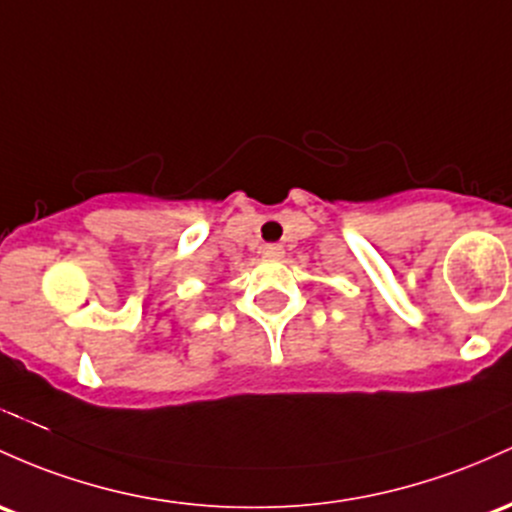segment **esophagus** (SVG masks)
Masks as SVG:
<instances>
[{
    "label": "esophagus",
    "instance_id": "1",
    "mask_svg": "<svg viewBox=\"0 0 512 512\" xmlns=\"http://www.w3.org/2000/svg\"><path fill=\"white\" fill-rule=\"evenodd\" d=\"M260 252H262V257H267V260H279V257L284 255V247L282 245H265Z\"/></svg>",
    "mask_w": 512,
    "mask_h": 512
}]
</instances>
